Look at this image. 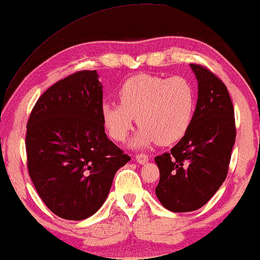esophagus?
<instances>
[{"label": "esophagus", "mask_w": 260, "mask_h": 260, "mask_svg": "<svg viewBox=\"0 0 260 260\" xmlns=\"http://www.w3.org/2000/svg\"><path fill=\"white\" fill-rule=\"evenodd\" d=\"M135 159H137V161L139 164H145L148 161V155L145 154V153H138L137 155H135Z\"/></svg>", "instance_id": "esophagus-1"}]
</instances>
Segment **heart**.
Returning <instances> with one entry per match:
<instances>
[{"label": "heart", "mask_w": 260, "mask_h": 260, "mask_svg": "<svg viewBox=\"0 0 260 260\" xmlns=\"http://www.w3.org/2000/svg\"><path fill=\"white\" fill-rule=\"evenodd\" d=\"M118 96L120 104H102V121L113 140L123 141L137 119L140 129L135 146L174 144L185 135L194 113V89L181 76L135 75L123 83Z\"/></svg>", "instance_id": "heart-1"}]
</instances>
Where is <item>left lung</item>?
Here are the masks:
<instances>
[{
    "instance_id": "obj_1",
    "label": "left lung",
    "mask_w": 260,
    "mask_h": 260,
    "mask_svg": "<svg viewBox=\"0 0 260 260\" xmlns=\"http://www.w3.org/2000/svg\"><path fill=\"white\" fill-rule=\"evenodd\" d=\"M198 80V101L181 140L155 156L160 180L155 193L172 212L204 206L225 181L236 141L235 109L224 82L210 69L191 63Z\"/></svg>"
}]
</instances>
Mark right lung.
Here are the masks:
<instances>
[{
    "instance_id": "obj_1",
    "label": "right lung",
    "mask_w": 260,
    "mask_h": 260,
    "mask_svg": "<svg viewBox=\"0 0 260 260\" xmlns=\"http://www.w3.org/2000/svg\"><path fill=\"white\" fill-rule=\"evenodd\" d=\"M101 106L96 71H80L49 87L29 115V177L46 206L67 220L93 215L131 160L106 135Z\"/></svg>"
}]
</instances>
